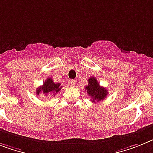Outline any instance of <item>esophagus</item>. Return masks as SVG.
<instances>
[{"label": "esophagus", "mask_w": 153, "mask_h": 153, "mask_svg": "<svg viewBox=\"0 0 153 153\" xmlns=\"http://www.w3.org/2000/svg\"><path fill=\"white\" fill-rule=\"evenodd\" d=\"M69 84L70 86H72V87H74V86L76 85V81L74 79H70L69 81Z\"/></svg>", "instance_id": "1"}]
</instances>
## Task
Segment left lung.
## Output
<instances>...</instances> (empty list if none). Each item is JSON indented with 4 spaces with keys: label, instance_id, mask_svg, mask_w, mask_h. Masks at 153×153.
<instances>
[{
    "label": "left lung",
    "instance_id": "obj_1",
    "mask_svg": "<svg viewBox=\"0 0 153 153\" xmlns=\"http://www.w3.org/2000/svg\"><path fill=\"white\" fill-rule=\"evenodd\" d=\"M85 90L89 96L91 98L92 102H98L103 101L108 94V91L103 87H101L95 77L88 79V84L86 86Z\"/></svg>",
    "mask_w": 153,
    "mask_h": 153
}]
</instances>
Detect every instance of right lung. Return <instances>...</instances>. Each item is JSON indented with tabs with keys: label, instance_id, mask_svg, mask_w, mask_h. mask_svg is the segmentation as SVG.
<instances>
[{
	"label": "right lung",
	"instance_id": "obj_1",
	"mask_svg": "<svg viewBox=\"0 0 153 153\" xmlns=\"http://www.w3.org/2000/svg\"><path fill=\"white\" fill-rule=\"evenodd\" d=\"M61 89V84L54 83L53 79L51 77H48L41 87L36 88V95H39L40 93H42L45 96L48 95L49 94H53V95H55Z\"/></svg>",
	"mask_w": 153,
	"mask_h": 153
}]
</instances>
